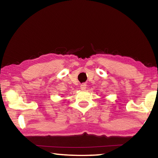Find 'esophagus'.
<instances>
[{
  "mask_svg": "<svg viewBox=\"0 0 158 158\" xmlns=\"http://www.w3.org/2000/svg\"><path fill=\"white\" fill-rule=\"evenodd\" d=\"M80 88H81V89L82 90H85V89H86V84H81V85H80Z\"/></svg>",
  "mask_w": 158,
  "mask_h": 158,
  "instance_id": "obj_1",
  "label": "esophagus"
}]
</instances>
